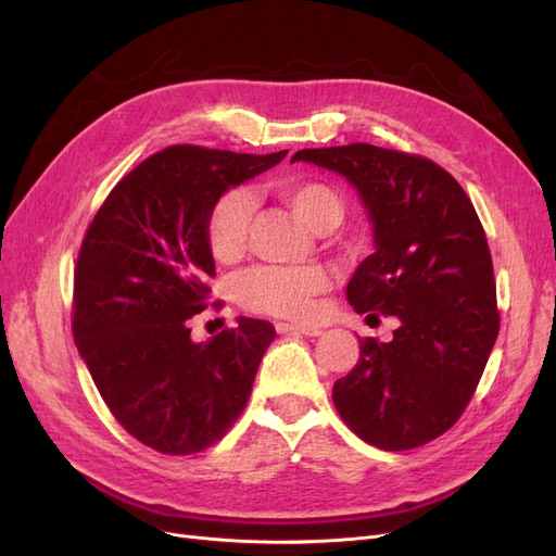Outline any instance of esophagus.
<instances>
[{
	"label": "esophagus",
	"mask_w": 556,
	"mask_h": 556,
	"mask_svg": "<svg viewBox=\"0 0 556 556\" xmlns=\"http://www.w3.org/2000/svg\"><path fill=\"white\" fill-rule=\"evenodd\" d=\"M278 333H301V336H319L317 327H301V325H290V323H278L276 325Z\"/></svg>",
	"instance_id": "34e87169"
}]
</instances>
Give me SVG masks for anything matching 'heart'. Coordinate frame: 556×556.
I'll return each instance as SVG.
<instances>
[{
  "instance_id": "1",
  "label": "heart",
  "mask_w": 556,
  "mask_h": 556,
  "mask_svg": "<svg viewBox=\"0 0 556 556\" xmlns=\"http://www.w3.org/2000/svg\"><path fill=\"white\" fill-rule=\"evenodd\" d=\"M278 197L311 229L325 231L341 223L343 199L329 182L317 178H282ZM252 220V197L245 190H227L217 197L206 217V243L217 262H233L243 255ZM329 285L319 266H257L239 278V301L255 313L274 317H306L313 299Z\"/></svg>"
}]
</instances>
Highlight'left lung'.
<instances>
[{"label":"left lung","instance_id":"1","mask_svg":"<svg viewBox=\"0 0 556 556\" xmlns=\"http://www.w3.org/2000/svg\"><path fill=\"white\" fill-rule=\"evenodd\" d=\"M296 160L357 188L376 250L345 294L357 313L401 323L390 343H359L355 368L333 382L336 410L380 450L439 439L466 410L498 336L494 266L473 204L422 155L348 143L299 150Z\"/></svg>","mask_w":556,"mask_h":556}]
</instances>
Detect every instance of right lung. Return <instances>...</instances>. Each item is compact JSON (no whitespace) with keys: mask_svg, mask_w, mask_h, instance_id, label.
Instances as JSON below:
<instances>
[{"mask_svg":"<svg viewBox=\"0 0 556 556\" xmlns=\"http://www.w3.org/2000/svg\"><path fill=\"white\" fill-rule=\"evenodd\" d=\"M285 155L164 148L115 185L83 239L74 341L113 417L162 454L185 457L223 439L276 339L271 323L241 317L194 343L190 317L208 306L215 276L211 206Z\"/></svg>","mask_w":556,"mask_h":556,"instance_id":"add662e5","label":"right lung"}]
</instances>
